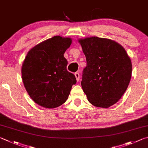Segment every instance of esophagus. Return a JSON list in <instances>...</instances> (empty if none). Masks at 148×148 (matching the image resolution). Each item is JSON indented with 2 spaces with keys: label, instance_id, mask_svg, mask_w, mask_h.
I'll use <instances>...</instances> for the list:
<instances>
[{
  "label": "esophagus",
  "instance_id": "esophagus-1",
  "mask_svg": "<svg viewBox=\"0 0 148 148\" xmlns=\"http://www.w3.org/2000/svg\"><path fill=\"white\" fill-rule=\"evenodd\" d=\"M75 77H76L77 81H79V79H80V75H79V73L78 72L75 73Z\"/></svg>",
  "mask_w": 148,
  "mask_h": 148
}]
</instances>
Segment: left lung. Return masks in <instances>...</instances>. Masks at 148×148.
I'll return each instance as SVG.
<instances>
[{
  "mask_svg": "<svg viewBox=\"0 0 148 148\" xmlns=\"http://www.w3.org/2000/svg\"><path fill=\"white\" fill-rule=\"evenodd\" d=\"M86 58L81 86L88 100L97 107L108 108L126 91L132 73L131 59L122 46L107 38L79 40Z\"/></svg>",
  "mask_w": 148,
  "mask_h": 148,
  "instance_id": "left-lung-1",
  "label": "left lung"
}]
</instances>
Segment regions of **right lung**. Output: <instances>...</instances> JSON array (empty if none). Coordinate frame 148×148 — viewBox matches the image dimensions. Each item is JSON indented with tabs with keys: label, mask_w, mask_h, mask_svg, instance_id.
<instances>
[{
	"label": "right lung",
	"mask_w": 148,
	"mask_h": 148,
	"mask_svg": "<svg viewBox=\"0 0 148 148\" xmlns=\"http://www.w3.org/2000/svg\"><path fill=\"white\" fill-rule=\"evenodd\" d=\"M71 42L70 38L54 36L34 47L25 57L21 68L23 84L31 99L41 107L62 105L76 84L64 56Z\"/></svg>",
	"instance_id": "right-lung-1"
}]
</instances>
